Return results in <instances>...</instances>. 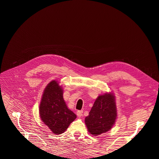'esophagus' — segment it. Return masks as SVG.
<instances>
[{
	"label": "esophagus",
	"mask_w": 159,
	"mask_h": 159,
	"mask_svg": "<svg viewBox=\"0 0 159 159\" xmlns=\"http://www.w3.org/2000/svg\"><path fill=\"white\" fill-rule=\"evenodd\" d=\"M83 111H78V112H77V115H78V117H81L83 116Z\"/></svg>",
	"instance_id": "34e87169"
}]
</instances>
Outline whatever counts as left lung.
<instances>
[{"label": "left lung", "mask_w": 159, "mask_h": 159, "mask_svg": "<svg viewBox=\"0 0 159 159\" xmlns=\"http://www.w3.org/2000/svg\"><path fill=\"white\" fill-rule=\"evenodd\" d=\"M117 113L115 96L111 93L99 95L85 119L88 131L94 136L106 133L115 124Z\"/></svg>", "instance_id": "1"}]
</instances>
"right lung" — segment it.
Instances as JSON below:
<instances>
[{
    "instance_id": "1",
    "label": "right lung",
    "mask_w": 159,
    "mask_h": 159,
    "mask_svg": "<svg viewBox=\"0 0 159 159\" xmlns=\"http://www.w3.org/2000/svg\"><path fill=\"white\" fill-rule=\"evenodd\" d=\"M42 121L54 134L63 133L77 117L70 110L63 98V89L56 80L45 88L40 104Z\"/></svg>"
}]
</instances>
